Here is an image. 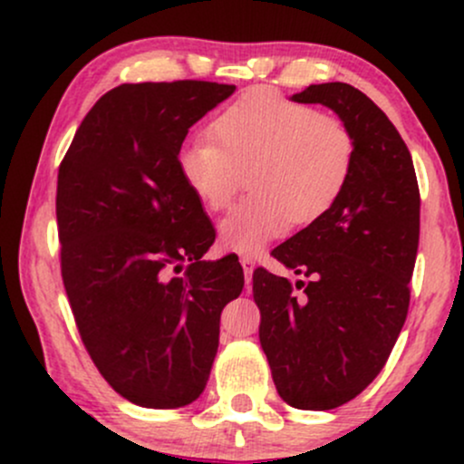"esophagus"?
<instances>
[{
  "mask_svg": "<svg viewBox=\"0 0 464 464\" xmlns=\"http://www.w3.org/2000/svg\"><path fill=\"white\" fill-rule=\"evenodd\" d=\"M239 264H242V268H244L246 284H250V276H253V270H255V262L250 257H242V259H239Z\"/></svg>",
  "mask_w": 464,
  "mask_h": 464,
  "instance_id": "obj_1",
  "label": "esophagus"
}]
</instances>
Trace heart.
<instances>
[{
  "label": "heart",
  "mask_w": 464,
  "mask_h": 464,
  "mask_svg": "<svg viewBox=\"0 0 464 464\" xmlns=\"http://www.w3.org/2000/svg\"><path fill=\"white\" fill-rule=\"evenodd\" d=\"M211 141L180 146L177 169L207 211H222L246 172L248 198L220 222L227 250L257 255L290 227L312 225L338 202L355 161V141L335 117L287 100L273 89H253L214 117Z\"/></svg>",
  "instance_id": "obj_1"
}]
</instances>
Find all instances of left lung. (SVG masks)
<instances>
[{
    "label": "left lung",
    "mask_w": 464,
    "mask_h": 464,
    "mask_svg": "<svg viewBox=\"0 0 464 464\" xmlns=\"http://www.w3.org/2000/svg\"><path fill=\"white\" fill-rule=\"evenodd\" d=\"M290 100L332 109L353 135L355 161L332 209L273 250L310 281L292 285L257 268L253 296L279 397L299 410H332L375 380L406 323L419 185L401 135L360 89L310 84Z\"/></svg>",
    "instance_id": "1"
}]
</instances>
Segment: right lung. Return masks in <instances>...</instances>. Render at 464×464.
<instances>
[{
  "mask_svg": "<svg viewBox=\"0 0 464 464\" xmlns=\"http://www.w3.org/2000/svg\"><path fill=\"white\" fill-rule=\"evenodd\" d=\"M236 84H120L82 120L58 169L63 284L80 338L115 392L141 408L196 401L242 266L202 255L216 231L177 154ZM190 266L179 277L174 272Z\"/></svg>",
  "mask_w": 464,
  "mask_h": 464,
  "instance_id": "add662e5",
  "label": "right lung"
}]
</instances>
